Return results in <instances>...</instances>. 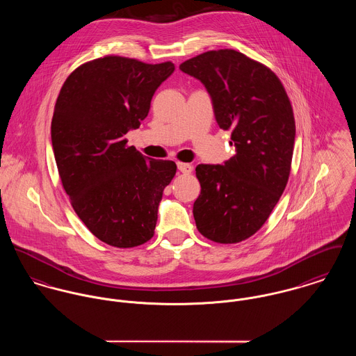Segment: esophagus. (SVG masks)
<instances>
[{
	"label": "esophagus",
	"mask_w": 356,
	"mask_h": 356,
	"mask_svg": "<svg viewBox=\"0 0 356 356\" xmlns=\"http://www.w3.org/2000/svg\"><path fill=\"white\" fill-rule=\"evenodd\" d=\"M178 170L182 172V174H191L193 171V165L189 164V163L178 162Z\"/></svg>",
	"instance_id": "obj_1"
}]
</instances>
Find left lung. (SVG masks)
<instances>
[{"label":"left lung","mask_w":356,"mask_h":356,"mask_svg":"<svg viewBox=\"0 0 356 356\" xmlns=\"http://www.w3.org/2000/svg\"><path fill=\"white\" fill-rule=\"evenodd\" d=\"M179 69L205 86L218 125L231 130L236 148L225 164L195 167V226L216 243L242 242L264 226L289 182L295 141L290 97L270 67L236 50L205 51Z\"/></svg>","instance_id":"obj_1"}]
</instances>
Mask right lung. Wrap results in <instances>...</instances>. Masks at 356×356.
Segmentation results:
<instances>
[{
  "instance_id": "1",
  "label": "right lung",
  "mask_w": 356,
  "mask_h": 356,
  "mask_svg": "<svg viewBox=\"0 0 356 356\" xmlns=\"http://www.w3.org/2000/svg\"><path fill=\"white\" fill-rule=\"evenodd\" d=\"M174 69L171 61L104 56L76 67L57 97L51 143L63 188L81 222L110 246L136 248L155 234L177 164L147 161L125 134L148 115Z\"/></svg>"
}]
</instances>
